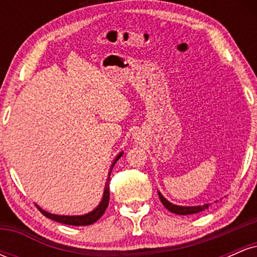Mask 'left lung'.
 Segmentation results:
<instances>
[{
    "label": "left lung",
    "instance_id": "8db88e82",
    "mask_svg": "<svg viewBox=\"0 0 257 257\" xmlns=\"http://www.w3.org/2000/svg\"><path fill=\"white\" fill-rule=\"evenodd\" d=\"M158 196H159V199H161V202L163 203V205L166 206L169 211H172V213L176 214V215H191V214H197V213H200V211L205 210V209H208L209 206L211 204H203V205H194V206H186V205H176V204H173V203H170L169 200L166 199L163 197V194L158 191ZM215 203H217V200H215Z\"/></svg>",
    "mask_w": 257,
    "mask_h": 257
}]
</instances>
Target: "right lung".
Masks as SVG:
<instances>
[{
  "instance_id": "obj_1",
  "label": "right lung",
  "mask_w": 257,
  "mask_h": 257,
  "mask_svg": "<svg viewBox=\"0 0 257 257\" xmlns=\"http://www.w3.org/2000/svg\"><path fill=\"white\" fill-rule=\"evenodd\" d=\"M123 155V151L119 152L118 155L116 156V158L113 159V162H112L111 167H110V172H108V178L106 179V182H105V187H104V193H102V198L100 200L99 205L96 206L95 209H93V210L89 211V213L87 214H83V215H57V214H52V213H48V211L43 210L42 208H41L40 205L36 206L38 208V210L42 213L44 216L48 217V219L51 220H54L57 221V222H60V223H64V225H71V226H88V225H91V223H94L95 221H98L100 217L102 216L105 213L106 208H107L108 205V199H110V190H108V182H110V175H111V172L112 169H113L114 164L117 163V161L122 157Z\"/></svg>"
}]
</instances>
